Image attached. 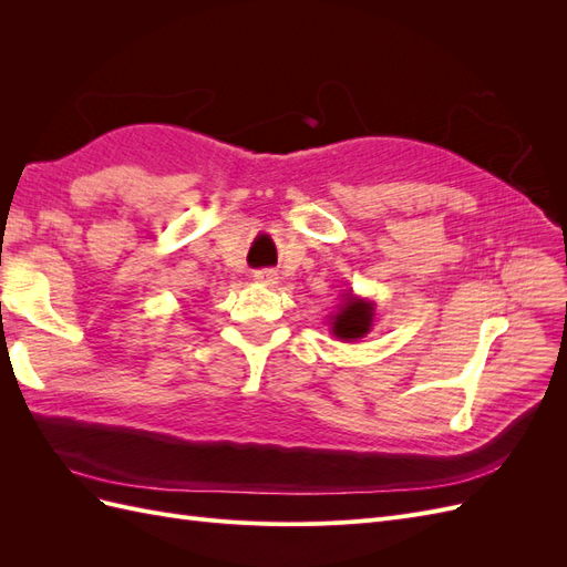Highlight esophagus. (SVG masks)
<instances>
[{
    "mask_svg": "<svg viewBox=\"0 0 567 567\" xmlns=\"http://www.w3.org/2000/svg\"><path fill=\"white\" fill-rule=\"evenodd\" d=\"M252 279L262 286H274L279 281V274L274 269H257V271H252Z\"/></svg>",
    "mask_w": 567,
    "mask_h": 567,
    "instance_id": "obj_1",
    "label": "esophagus"
}]
</instances>
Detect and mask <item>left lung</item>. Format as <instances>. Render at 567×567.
<instances>
[{"label": "left lung", "instance_id": "8db88e82", "mask_svg": "<svg viewBox=\"0 0 567 567\" xmlns=\"http://www.w3.org/2000/svg\"><path fill=\"white\" fill-rule=\"evenodd\" d=\"M373 326V302L354 298L352 293L342 296L338 312L331 317V331L336 338L352 342L364 338Z\"/></svg>", "mask_w": 567, "mask_h": 567}]
</instances>
